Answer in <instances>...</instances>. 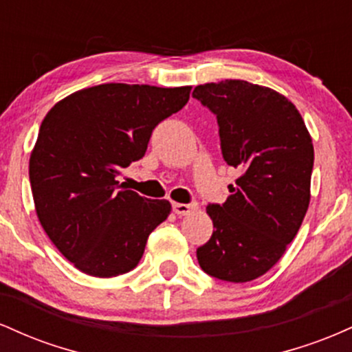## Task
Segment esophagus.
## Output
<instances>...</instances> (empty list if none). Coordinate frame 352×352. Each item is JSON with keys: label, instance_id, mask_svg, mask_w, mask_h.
<instances>
[{"label": "esophagus", "instance_id": "34e87169", "mask_svg": "<svg viewBox=\"0 0 352 352\" xmlns=\"http://www.w3.org/2000/svg\"><path fill=\"white\" fill-rule=\"evenodd\" d=\"M195 208V205L192 204H172V210L177 213L179 217H184V215H188L192 210Z\"/></svg>", "mask_w": 352, "mask_h": 352}]
</instances>
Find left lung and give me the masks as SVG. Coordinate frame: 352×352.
I'll list each match as a JSON object with an SVG mask.
<instances>
[{"mask_svg": "<svg viewBox=\"0 0 352 352\" xmlns=\"http://www.w3.org/2000/svg\"><path fill=\"white\" fill-rule=\"evenodd\" d=\"M215 114L223 160L240 170L225 204H210L213 233L197 248L210 276L245 283L276 265L309 205L314 148L298 109L285 96L246 80L193 89Z\"/></svg>", "mask_w": 352, "mask_h": 352, "instance_id": "obj_1", "label": "left lung"}]
</instances>
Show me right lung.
Here are the masks:
<instances>
[{
    "instance_id": "add662e5",
    "label": "right lung",
    "mask_w": 352,
    "mask_h": 352,
    "mask_svg": "<svg viewBox=\"0 0 352 352\" xmlns=\"http://www.w3.org/2000/svg\"><path fill=\"white\" fill-rule=\"evenodd\" d=\"M190 89L100 84L47 112L30 159L44 232L82 273L111 278L134 270L168 200L127 190L117 175L147 151L152 131L188 102Z\"/></svg>"
}]
</instances>
